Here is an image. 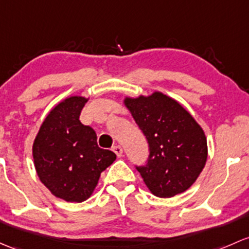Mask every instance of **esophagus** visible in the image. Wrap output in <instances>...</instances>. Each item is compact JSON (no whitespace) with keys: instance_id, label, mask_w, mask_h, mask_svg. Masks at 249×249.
I'll use <instances>...</instances> for the list:
<instances>
[{"instance_id":"34e87169","label":"esophagus","mask_w":249,"mask_h":249,"mask_svg":"<svg viewBox=\"0 0 249 249\" xmlns=\"http://www.w3.org/2000/svg\"><path fill=\"white\" fill-rule=\"evenodd\" d=\"M113 151L116 153V155L118 156V158H120V156L123 155V148L120 145L113 146Z\"/></svg>"}]
</instances>
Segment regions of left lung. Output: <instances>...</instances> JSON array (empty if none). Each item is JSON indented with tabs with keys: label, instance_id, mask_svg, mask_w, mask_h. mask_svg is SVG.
Here are the masks:
<instances>
[{
	"label": "left lung",
	"instance_id": "left-lung-1",
	"mask_svg": "<svg viewBox=\"0 0 249 249\" xmlns=\"http://www.w3.org/2000/svg\"><path fill=\"white\" fill-rule=\"evenodd\" d=\"M124 103L148 141V160L136 166L146 187L160 198L190 188L208 158L203 129L178 101L160 91Z\"/></svg>",
	"mask_w": 249,
	"mask_h": 249
}]
</instances>
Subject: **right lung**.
<instances>
[{"mask_svg":"<svg viewBox=\"0 0 249 249\" xmlns=\"http://www.w3.org/2000/svg\"><path fill=\"white\" fill-rule=\"evenodd\" d=\"M87 99L70 96L48 114L33 143V159L40 181L67 201L88 199L99 178L116 154L99 148L96 133L80 122Z\"/></svg>","mask_w":249,"mask_h":249,"instance_id":"1","label":"right lung"}]
</instances>
